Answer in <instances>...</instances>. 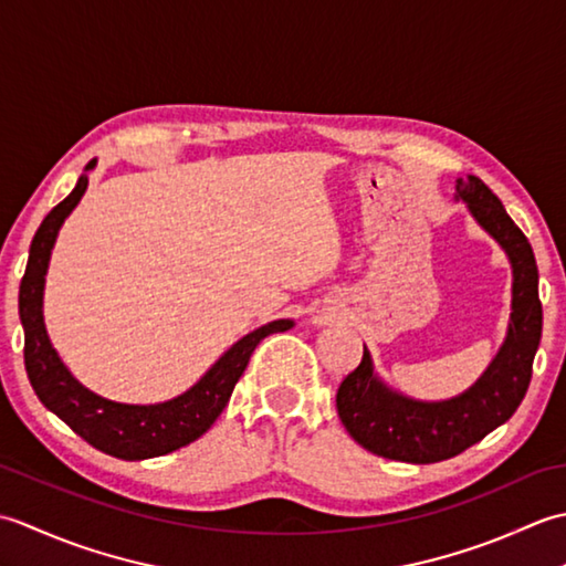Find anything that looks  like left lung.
<instances>
[{
    "instance_id": "8db88e82",
    "label": "left lung",
    "mask_w": 566,
    "mask_h": 566,
    "mask_svg": "<svg viewBox=\"0 0 566 566\" xmlns=\"http://www.w3.org/2000/svg\"><path fill=\"white\" fill-rule=\"evenodd\" d=\"M476 223L506 250L513 268V302L506 340L474 387L448 401H416L389 389L371 367L365 347L363 363L340 384L335 406L345 430L365 450L396 462L430 464L472 448L515 413L531 387L533 359L543 335V304L537 296L533 248L482 179H457V195Z\"/></svg>"
}]
</instances>
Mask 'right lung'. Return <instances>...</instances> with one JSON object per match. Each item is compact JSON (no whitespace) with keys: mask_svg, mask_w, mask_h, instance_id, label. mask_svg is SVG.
<instances>
[{"mask_svg":"<svg viewBox=\"0 0 566 566\" xmlns=\"http://www.w3.org/2000/svg\"><path fill=\"white\" fill-rule=\"evenodd\" d=\"M94 165L97 160H90L84 170L90 172ZM87 182V175H82L75 189L45 216L31 240L29 264L19 286L23 365H27L29 381L41 403L60 420H65L92 448L128 462L148 460V457L175 452L201 438L213 426V420L221 416L235 381L245 371L250 355L260 340L272 333L290 331L294 321L280 318L248 333L245 338H240L216 359V365L195 387L170 401L150 406L118 403L82 387L48 340L43 323V284L60 226L80 203Z\"/></svg>","mask_w":566,"mask_h":566,"instance_id":"1","label":"right lung"}]
</instances>
